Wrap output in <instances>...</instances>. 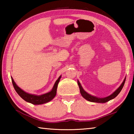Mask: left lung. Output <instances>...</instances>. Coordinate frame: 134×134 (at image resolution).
Returning a JSON list of instances; mask_svg holds the SVG:
<instances>
[{
    "instance_id": "left-lung-1",
    "label": "left lung",
    "mask_w": 134,
    "mask_h": 134,
    "mask_svg": "<svg viewBox=\"0 0 134 134\" xmlns=\"http://www.w3.org/2000/svg\"><path fill=\"white\" fill-rule=\"evenodd\" d=\"M125 80H126V78H125L124 81L121 84V85L119 86L118 89L116 90V91L113 93H112V94L110 95V96H108V97H104V98H98V97H96L95 96H92V95H90L89 94H88L87 93H86L85 91V90H83V87H81L80 83L79 81H77V83H78L79 89H80V93L81 94V96H82L85 99L87 100L92 102L106 103V102H107L109 101L110 100H112L113 99H114L115 97H116L118 96V94L120 92H121V90L122 89V88H123V87H124L125 82Z\"/></svg>"
}]
</instances>
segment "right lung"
I'll return each instance as SVG.
<instances>
[{"mask_svg": "<svg viewBox=\"0 0 134 134\" xmlns=\"http://www.w3.org/2000/svg\"><path fill=\"white\" fill-rule=\"evenodd\" d=\"M11 79H12L13 87H14L16 92H17V93L19 94L24 100H25L27 102L34 104V105H41V104H44L51 101V100L55 96L57 93V89L58 84L59 83V81H60L61 76L59 77V78L55 81L53 89H52L51 92L47 93L41 95V96H37V95L29 94L28 93L24 92V90L20 89V88L16 85V83H15L14 80H13L12 77Z\"/></svg>", "mask_w": 134, "mask_h": 134, "instance_id": "add662e5", "label": "right lung"}]
</instances>
